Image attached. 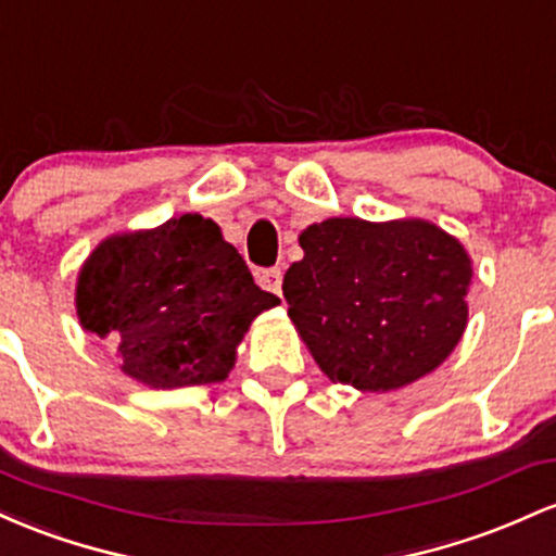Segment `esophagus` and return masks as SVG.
<instances>
[{"label":"esophagus","instance_id":"34e87169","mask_svg":"<svg viewBox=\"0 0 556 556\" xmlns=\"http://www.w3.org/2000/svg\"><path fill=\"white\" fill-rule=\"evenodd\" d=\"M257 283L265 291H273V294L280 296V286H283V273L278 267H267V270L257 273Z\"/></svg>","mask_w":556,"mask_h":556}]
</instances>
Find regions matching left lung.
Returning a JSON list of instances; mask_svg holds the SVG:
<instances>
[{
	"mask_svg": "<svg viewBox=\"0 0 556 556\" xmlns=\"http://www.w3.org/2000/svg\"><path fill=\"white\" fill-rule=\"evenodd\" d=\"M283 276L289 317L320 370L359 391L428 376L463 339L472 267L428 220L330 217L299 236Z\"/></svg>",
	"mask_w": 556,
	"mask_h": 556,
	"instance_id": "left-lung-1",
	"label": "left lung"
}]
</instances>
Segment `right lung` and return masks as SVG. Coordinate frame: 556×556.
Instances as JSON below:
<instances>
[{"instance_id":"add662e5","label":"right lung","mask_w":556,"mask_h":556,"mask_svg":"<svg viewBox=\"0 0 556 556\" xmlns=\"http://www.w3.org/2000/svg\"><path fill=\"white\" fill-rule=\"evenodd\" d=\"M278 302L202 215L110 236L76 286L80 326L117 344L121 370L152 389L226 380L252 320Z\"/></svg>"}]
</instances>
